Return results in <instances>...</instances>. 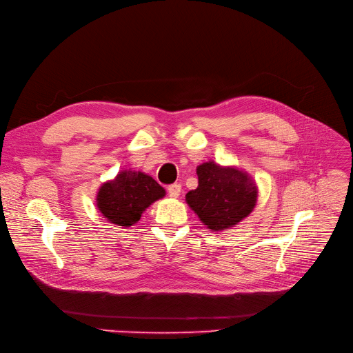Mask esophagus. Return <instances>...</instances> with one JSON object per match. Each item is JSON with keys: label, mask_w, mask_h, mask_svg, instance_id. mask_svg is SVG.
Wrapping results in <instances>:
<instances>
[{"label": "esophagus", "mask_w": 353, "mask_h": 353, "mask_svg": "<svg viewBox=\"0 0 353 353\" xmlns=\"http://www.w3.org/2000/svg\"><path fill=\"white\" fill-rule=\"evenodd\" d=\"M168 194L172 198H178L181 194V185L179 183H171L170 187H168Z\"/></svg>", "instance_id": "obj_1"}]
</instances>
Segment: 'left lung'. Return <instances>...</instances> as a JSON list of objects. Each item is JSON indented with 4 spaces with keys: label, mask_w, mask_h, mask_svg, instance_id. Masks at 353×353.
<instances>
[{
    "label": "left lung",
    "mask_w": 353,
    "mask_h": 353,
    "mask_svg": "<svg viewBox=\"0 0 353 353\" xmlns=\"http://www.w3.org/2000/svg\"><path fill=\"white\" fill-rule=\"evenodd\" d=\"M196 175L198 187L185 199L207 228L228 230L254 210L257 185L243 170L208 161L196 168Z\"/></svg>",
    "instance_id": "1"
}]
</instances>
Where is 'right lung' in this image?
<instances>
[{
	"label": "right lung",
	"mask_w": 353,
	"mask_h": 353,
	"mask_svg": "<svg viewBox=\"0 0 353 353\" xmlns=\"http://www.w3.org/2000/svg\"><path fill=\"white\" fill-rule=\"evenodd\" d=\"M163 196L165 190L152 176L125 170L99 188L96 203L109 223L126 228L137 224L142 212Z\"/></svg>",
	"instance_id": "add662e5"
}]
</instances>
